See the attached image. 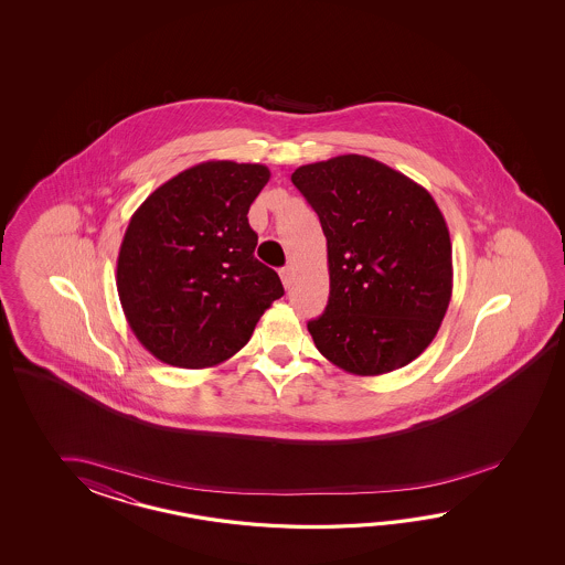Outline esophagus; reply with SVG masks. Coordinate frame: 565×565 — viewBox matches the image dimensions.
Returning <instances> with one entry per match:
<instances>
[{"instance_id":"34e87169","label":"esophagus","mask_w":565,"mask_h":565,"mask_svg":"<svg viewBox=\"0 0 565 565\" xmlns=\"http://www.w3.org/2000/svg\"><path fill=\"white\" fill-rule=\"evenodd\" d=\"M280 280H282V285L285 288L290 287V282H292V268L290 266H285V268H280Z\"/></svg>"}]
</instances>
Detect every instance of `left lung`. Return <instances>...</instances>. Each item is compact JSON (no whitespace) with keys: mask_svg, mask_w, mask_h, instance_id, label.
<instances>
[{"mask_svg":"<svg viewBox=\"0 0 565 565\" xmlns=\"http://www.w3.org/2000/svg\"><path fill=\"white\" fill-rule=\"evenodd\" d=\"M290 180L327 238L329 302L307 324L315 348L353 375L408 365L433 343L452 297V244L433 195L355 153L300 166Z\"/></svg>","mask_w":565,"mask_h":565,"instance_id":"1","label":"left lung"}]
</instances>
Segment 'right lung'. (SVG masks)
Segmentation results:
<instances>
[{
	"label": "right lung",
	"mask_w": 565,
	"mask_h": 565,
	"mask_svg": "<svg viewBox=\"0 0 565 565\" xmlns=\"http://www.w3.org/2000/svg\"><path fill=\"white\" fill-rule=\"evenodd\" d=\"M270 180L260 163L204 161L159 185L129 220L117 258L120 307L163 363L202 370L230 360L285 295L254 258L248 210Z\"/></svg>",
	"instance_id": "right-lung-1"
}]
</instances>
